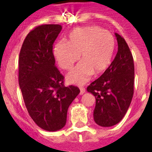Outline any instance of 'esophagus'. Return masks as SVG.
Listing matches in <instances>:
<instances>
[{"instance_id":"obj_1","label":"esophagus","mask_w":152,"mask_h":152,"mask_svg":"<svg viewBox=\"0 0 152 152\" xmlns=\"http://www.w3.org/2000/svg\"><path fill=\"white\" fill-rule=\"evenodd\" d=\"M80 95H83V94H84L86 91L85 88H80Z\"/></svg>"}]
</instances>
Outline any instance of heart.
<instances>
[{
    "instance_id": "b5f03b06",
    "label": "heart",
    "mask_w": 152,
    "mask_h": 152,
    "mask_svg": "<svg viewBox=\"0 0 152 152\" xmlns=\"http://www.w3.org/2000/svg\"><path fill=\"white\" fill-rule=\"evenodd\" d=\"M115 50V39L110 32L96 26L76 27L68 35L66 42L53 47V56L62 69L69 70L80 57V63L67 75L70 83L82 85L94 72L103 73L108 69Z\"/></svg>"
}]
</instances>
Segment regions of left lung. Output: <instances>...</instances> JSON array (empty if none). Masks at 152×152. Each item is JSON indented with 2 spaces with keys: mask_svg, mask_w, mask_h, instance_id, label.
<instances>
[{
  "mask_svg": "<svg viewBox=\"0 0 152 152\" xmlns=\"http://www.w3.org/2000/svg\"><path fill=\"white\" fill-rule=\"evenodd\" d=\"M118 44L114 59L87 90L95 97L94 120L102 127H110L122 120L134 92V62L123 37L115 33Z\"/></svg>",
  "mask_w": 152,
  "mask_h": 152,
  "instance_id": "obj_1",
  "label": "left lung"
}]
</instances>
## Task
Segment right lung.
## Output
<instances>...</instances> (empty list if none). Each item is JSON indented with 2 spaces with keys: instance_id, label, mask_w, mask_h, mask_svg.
<instances>
[{
  "instance_id": "right-lung-1",
  "label": "right lung",
  "mask_w": 152,
  "mask_h": 152,
  "mask_svg": "<svg viewBox=\"0 0 152 152\" xmlns=\"http://www.w3.org/2000/svg\"><path fill=\"white\" fill-rule=\"evenodd\" d=\"M59 24L38 26L27 34L19 57V84L29 115L46 131L66 124L70 104L79 95L77 87L64 85V76L55 66L53 45L61 32Z\"/></svg>"
}]
</instances>
